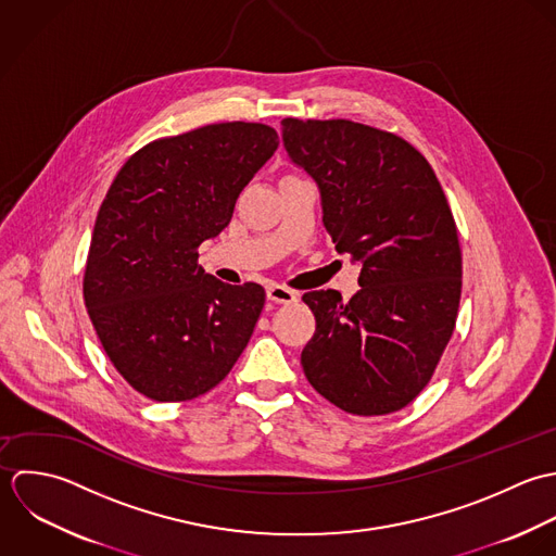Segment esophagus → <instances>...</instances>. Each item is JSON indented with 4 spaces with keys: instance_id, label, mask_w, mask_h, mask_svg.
<instances>
[{
    "instance_id": "esophagus-1",
    "label": "esophagus",
    "mask_w": 556,
    "mask_h": 556,
    "mask_svg": "<svg viewBox=\"0 0 556 556\" xmlns=\"http://www.w3.org/2000/svg\"><path fill=\"white\" fill-rule=\"evenodd\" d=\"M266 296H268V301L281 303V305H292V303H296V299H299V294H296L294 290H290V288H286V286H279V283L268 286Z\"/></svg>"
}]
</instances>
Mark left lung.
<instances>
[{
	"instance_id": "8db88e82",
	"label": "left lung",
	"mask_w": 556,
	"mask_h": 556,
	"mask_svg": "<svg viewBox=\"0 0 556 556\" xmlns=\"http://www.w3.org/2000/svg\"><path fill=\"white\" fill-rule=\"evenodd\" d=\"M283 146L323 195L334 249L361 264V290L303 294L316 333L301 354L337 408L402 410L432 380L455 329L462 251L428 159L395 132L350 119H281Z\"/></svg>"
}]
</instances>
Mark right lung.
Listing matches in <instances>:
<instances>
[{
  "mask_svg": "<svg viewBox=\"0 0 556 556\" xmlns=\"http://www.w3.org/2000/svg\"><path fill=\"white\" fill-rule=\"evenodd\" d=\"M279 135L260 122L208 124L139 148L101 204L84 301L113 367L154 402L215 389L247 348L266 292L198 264Z\"/></svg>",
  "mask_w": 556,
  "mask_h": 556,
  "instance_id": "1",
  "label": "right lung"
}]
</instances>
